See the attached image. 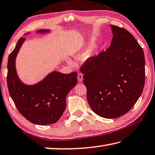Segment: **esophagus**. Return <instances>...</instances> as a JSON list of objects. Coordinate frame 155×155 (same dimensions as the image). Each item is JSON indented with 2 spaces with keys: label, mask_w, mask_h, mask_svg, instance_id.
I'll use <instances>...</instances> for the list:
<instances>
[{
  "label": "esophagus",
  "mask_w": 155,
  "mask_h": 155,
  "mask_svg": "<svg viewBox=\"0 0 155 155\" xmlns=\"http://www.w3.org/2000/svg\"><path fill=\"white\" fill-rule=\"evenodd\" d=\"M78 81H80V82H82L83 80V74L81 73H79L78 75Z\"/></svg>",
  "instance_id": "1"
}]
</instances>
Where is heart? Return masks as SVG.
Returning a JSON list of instances; mask_svg holds the SVG:
<instances>
[{"label": "heart", "instance_id": "1", "mask_svg": "<svg viewBox=\"0 0 155 155\" xmlns=\"http://www.w3.org/2000/svg\"><path fill=\"white\" fill-rule=\"evenodd\" d=\"M94 44H95V41L94 40H92V41H91V42H90V46L88 48H86L85 49L80 51L79 53L76 54V58L78 59H82L83 58H84V57L87 54L88 52L89 51V50L91 49V48H92L93 46H94Z\"/></svg>", "mask_w": 155, "mask_h": 155}]
</instances>
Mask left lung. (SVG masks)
<instances>
[{"label": "left lung", "instance_id": "8db88e82", "mask_svg": "<svg viewBox=\"0 0 155 155\" xmlns=\"http://www.w3.org/2000/svg\"><path fill=\"white\" fill-rule=\"evenodd\" d=\"M111 46L88 59L80 68L92 110L116 118L127 113L141 96L145 84L143 51L130 32L111 25Z\"/></svg>", "mask_w": 155, "mask_h": 155}]
</instances>
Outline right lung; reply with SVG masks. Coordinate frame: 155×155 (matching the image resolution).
<instances>
[{
    "instance_id": "add662e5",
    "label": "right lung",
    "mask_w": 155,
    "mask_h": 155,
    "mask_svg": "<svg viewBox=\"0 0 155 155\" xmlns=\"http://www.w3.org/2000/svg\"><path fill=\"white\" fill-rule=\"evenodd\" d=\"M49 32L39 30L37 32ZM25 40L20 38L8 58L7 82L9 95L18 111L30 122L41 125L53 124L58 122L65 110L66 96L77 84L78 73L63 74L53 71L37 84H25L18 78L15 65L16 56Z\"/></svg>"
}]
</instances>
